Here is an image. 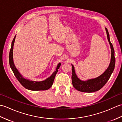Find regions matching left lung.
Here are the masks:
<instances>
[{"instance_id": "1", "label": "left lung", "mask_w": 122, "mask_h": 122, "mask_svg": "<svg viewBox=\"0 0 122 122\" xmlns=\"http://www.w3.org/2000/svg\"><path fill=\"white\" fill-rule=\"evenodd\" d=\"M105 30L107 31V39L111 46V52H112L109 66H108L107 70L100 76L93 79L89 80L86 81H83L80 80L77 77L76 73H75L74 66L72 65V84H73V86L75 89L79 91L91 93L100 90L101 88L103 87V86L107 83V82L109 80L111 74H112L114 71L115 64L114 50L112 44L110 41L109 33L108 32L107 28H105Z\"/></svg>"}]
</instances>
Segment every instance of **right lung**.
<instances>
[{"mask_svg":"<svg viewBox=\"0 0 122 122\" xmlns=\"http://www.w3.org/2000/svg\"><path fill=\"white\" fill-rule=\"evenodd\" d=\"M15 36L13 39L11 43V47L10 49L9 56V64L11 68L12 71L14 72L15 76L16 77L17 80L21 83L23 86L25 87V89L28 90H32V91H43L48 90L49 88H50L53 84L54 78H55L56 75L58 71V69L61 66V63H59L57 66L56 71H54L53 74L51 75L50 77H48L45 81H40V82H36L30 81L27 79H25L22 76L21 74L17 70V69L15 68L14 61H13V57H12V51H13V46L15 42Z\"/></svg>","mask_w":122,"mask_h":122,"instance_id":"add662e5","label":"right lung"}]
</instances>
